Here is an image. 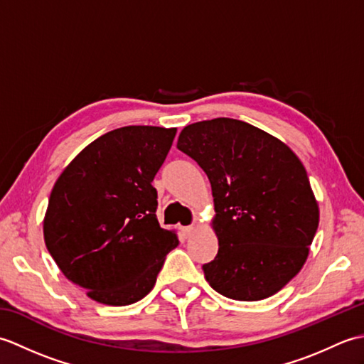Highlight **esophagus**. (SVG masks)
Segmentation results:
<instances>
[{"label":"esophagus","instance_id":"34e87169","mask_svg":"<svg viewBox=\"0 0 364 364\" xmlns=\"http://www.w3.org/2000/svg\"><path fill=\"white\" fill-rule=\"evenodd\" d=\"M194 231H196V227H192V225L181 227V233H183L184 237H189L192 233H194Z\"/></svg>","mask_w":364,"mask_h":364}]
</instances>
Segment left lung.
Masks as SVG:
<instances>
[{
  "label": "left lung",
  "mask_w": 364,
  "mask_h": 364,
  "mask_svg": "<svg viewBox=\"0 0 364 364\" xmlns=\"http://www.w3.org/2000/svg\"><path fill=\"white\" fill-rule=\"evenodd\" d=\"M178 150L210 178L219 239L206 282L233 300H262L305 264L319 225L306 170L288 145L249 123L219 117L184 127Z\"/></svg>",
  "instance_id": "obj_1"
}]
</instances>
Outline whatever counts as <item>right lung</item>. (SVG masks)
<instances>
[{"mask_svg":"<svg viewBox=\"0 0 364 364\" xmlns=\"http://www.w3.org/2000/svg\"><path fill=\"white\" fill-rule=\"evenodd\" d=\"M176 128L123 127L89 144L54 183L43 219L46 249L95 301L125 306L149 294L175 231L159 227L154 175Z\"/></svg>","mask_w":364,"mask_h":364,"instance_id":"obj_1","label":"right lung"}]
</instances>
